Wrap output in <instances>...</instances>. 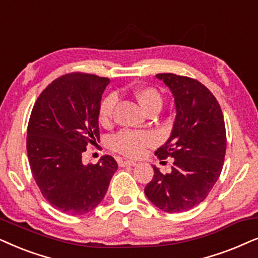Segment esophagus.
Here are the masks:
<instances>
[{"mask_svg":"<svg viewBox=\"0 0 258 258\" xmlns=\"http://www.w3.org/2000/svg\"><path fill=\"white\" fill-rule=\"evenodd\" d=\"M118 163H119V166H120V167L135 166V165H137L136 161H132V160H122V159H118Z\"/></svg>","mask_w":258,"mask_h":258,"instance_id":"esophagus-1","label":"esophagus"}]
</instances>
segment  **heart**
I'll return each mask as SVG.
<instances>
[{
	"label": "heart",
	"instance_id": "b5f03b06",
	"mask_svg": "<svg viewBox=\"0 0 258 258\" xmlns=\"http://www.w3.org/2000/svg\"><path fill=\"white\" fill-rule=\"evenodd\" d=\"M136 97L146 113L151 112L152 109H160L163 105V98L159 91L154 87H143L138 89L136 92ZM116 100L118 98L114 93L107 94L101 100L98 109V119L102 125H106L112 120ZM154 143H156V138L150 132L131 131V130H122V131L116 132L108 139V145L114 152L132 158L142 156L147 147L154 145Z\"/></svg>",
	"mask_w": 258,
	"mask_h": 258
}]
</instances>
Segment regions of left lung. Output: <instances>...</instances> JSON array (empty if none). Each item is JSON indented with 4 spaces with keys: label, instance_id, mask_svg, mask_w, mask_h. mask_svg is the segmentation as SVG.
Returning <instances> with one entry per match:
<instances>
[{
    "label": "left lung",
    "instance_id": "left-lung-1",
    "mask_svg": "<svg viewBox=\"0 0 258 258\" xmlns=\"http://www.w3.org/2000/svg\"><path fill=\"white\" fill-rule=\"evenodd\" d=\"M172 91L177 116L170 139L154 154L174 158L172 172L154 176L145 195L153 205L169 214L192 209L208 197L221 176L226 151L224 116L210 89L196 79L160 73Z\"/></svg>",
    "mask_w": 258,
    "mask_h": 258
}]
</instances>
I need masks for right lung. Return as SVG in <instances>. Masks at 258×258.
<instances>
[{
  "instance_id": "obj_1",
  "label": "right lung",
  "mask_w": 258,
  "mask_h": 258,
  "mask_svg": "<svg viewBox=\"0 0 258 258\" xmlns=\"http://www.w3.org/2000/svg\"><path fill=\"white\" fill-rule=\"evenodd\" d=\"M108 78L74 72L41 92L30 113L27 153L43 198L67 215H84L100 204L118 170L105 154L82 164V153L99 139L98 109Z\"/></svg>"
}]
</instances>
